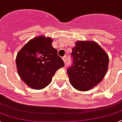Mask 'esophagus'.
<instances>
[{"label": "esophagus", "mask_w": 122, "mask_h": 122, "mask_svg": "<svg viewBox=\"0 0 122 122\" xmlns=\"http://www.w3.org/2000/svg\"><path fill=\"white\" fill-rule=\"evenodd\" d=\"M62 60H63V61L64 62V63L65 64V62H66V57L65 56H64V57H62Z\"/></svg>", "instance_id": "34e87169"}]
</instances>
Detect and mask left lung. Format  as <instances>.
<instances>
[{
  "label": "left lung",
  "instance_id": "left-lung-1",
  "mask_svg": "<svg viewBox=\"0 0 122 122\" xmlns=\"http://www.w3.org/2000/svg\"><path fill=\"white\" fill-rule=\"evenodd\" d=\"M73 64L67 70L70 84L87 91L99 84L108 69L109 56L94 41H77L72 48Z\"/></svg>",
  "mask_w": 122,
  "mask_h": 122
}]
</instances>
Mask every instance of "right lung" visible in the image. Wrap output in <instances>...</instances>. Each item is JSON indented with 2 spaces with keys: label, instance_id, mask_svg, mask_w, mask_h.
Segmentation results:
<instances>
[{
  "label": "right lung",
  "instance_id": "add662e5",
  "mask_svg": "<svg viewBox=\"0 0 122 122\" xmlns=\"http://www.w3.org/2000/svg\"><path fill=\"white\" fill-rule=\"evenodd\" d=\"M52 40L40 36L30 40L19 51L16 62L21 80L34 89H41L51 83L56 71L64 66Z\"/></svg>",
  "mask_w": 122,
  "mask_h": 122
}]
</instances>
